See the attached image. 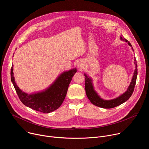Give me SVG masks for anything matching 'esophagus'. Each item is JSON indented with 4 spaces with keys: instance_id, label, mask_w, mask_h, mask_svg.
<instances>
[{
    "instance_id": "obj_1",
    "label": "esophagus",
    "mask_w": 149,
    "mask_h": 149,
    "mask_svg": "<svg viewBox=\"0 0 149 149\" xmlns=\"http://www.w3.org/2000/svg\"><path fill=\"white\" fill-rule=\"evenodd\" d=\"M78 68L79 70V71H82V70L84 69V64L81 62H79L78 63Z\"/></svg>"
}]
</instances>
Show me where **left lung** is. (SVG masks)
<instances>
[{"label": "left lung", "mask_w": 149, "mask_h": 149, "mask_svg": "<svg viewBox=\"0 0 149 149\" xmlns=\"http://www.w3.org/2000/svg\"><path fill=\"white\" fill-rule=\"evenodd\" d=\"M120 39L123 41L127 42L129 46L132 47L130 42L121 35L120 36ZM132 49L133 51H134L133 48H132ZM134 63L135 65V70L133 73L132 81L130 82V84L129 85L128 88H127V91H125L123 94H121L118 97L111 100H104L102 98H101L100 96L94 90L92 78L88 75H87L86 74H84V75L85 76V89H86L87 96L89 100L91 101V102L94 105L98 106V107L101 108L112 109L117 107L118 105H120V104L125 102L126 101L128 100L133 93L137 79V65L136 58H134Z\"/></svg>", "instance_id": "left-lung-1"}]
</instances>
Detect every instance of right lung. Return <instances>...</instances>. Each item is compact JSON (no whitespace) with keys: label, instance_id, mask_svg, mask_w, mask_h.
I'll list each match as a JSON object with an SVG mask.
<instances>
[{"label":"right lung","instance_id":"right-lung-1","mask_svg":"<svg viewBox=\"0 0 149 149\" xmlns=\"http://www.w3.org/2000/svg\"><path fill=\"white\" fill-rule=\"evenodd\" d=\"M13 65H12L11 81L18 97L25 105L34 110L49 113L57 110L64 100L69 84L77 68L62 72L46 89L36 93L28 94L21 90L17 86L13 76Z\"/></svg>","mask_w":149,"mask_h":149}]
</instances>
